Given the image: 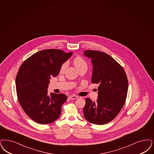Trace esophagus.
I'll return each instance as SVG.
<instances>
[{
    "label": "esophagus",
    "instance_id": "34e87169",
    "mask_svg": "<svg viewBox=\"0 0 154 154\" xmlns=\"http://www.w3.org/2000/svg\"><path fill=\"white\" fill-rule=\"evenodd\" d=\"M79 98V97L77 96H75V95H70L69 96V99L70 100H74V99H77Z\"/></svg>",
    "mask_w": 154,
    "mask_h": 154
}]
</instances>
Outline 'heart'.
Segmentation results:
<instances>
[{
  "label": "heart",
  "instance_id": "obj_1",
  "mask_svg": "<svg viewBox=\"0 0 154 154\" xmlns=\"http://www.w3.org/2000/svg\"><path fill=\"white\" fill-rule=\"evenodd\" d=\"M73 63H74V66L77 69L79 68H81L82 66L86 65V62L81 57L75 58L74 59V61H73ZM67 65H68V63L66 62H65L64 63L62 64L61 69H60V72L61 73H63L65 70L66 68L67 67Z\"/></svg>",
  "mask_w": 154,
  "mask_h": 154
}]
</instances>
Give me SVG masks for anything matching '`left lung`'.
<instances>
[{"label":"left lung","mask_w":154,"mask_h":154,"mask_svg":"<svg viewBox=\"0 0 154 154\" xmlns=\"http://www.w3.org/2000/svg\"><path fill=\"white\" fill-rule=\"evenodd\" d=\"M83 55L91 59L92 82L99 84L98 99H86L84 115L90 123L102 125L114 119L122 109L128 92L125 72L110 55L95 50H86Z\"/></svg>","instance_id":"left-lung-1"}]
</instances>
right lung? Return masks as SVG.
Masks as SVG:
<instances>
[{"instance_id":"add662e5","label":"right lung","mask_w":154,"mask_h":154,"mask_svg":"<svg viewBox=\"0 0 154 154\" xmlns=\"http://www.w3.org/2000/svg\"><path fill=\"white\" fill-rule=\"evenodd\" d=\"M72 54L61 50H43L31 55L19 68L16 77L19 103L36 123L49 124L60 116L67 96L54 93L49 95L48 88L51 77L58 75L62 64Z\"/></svg>"}]
</instances>
